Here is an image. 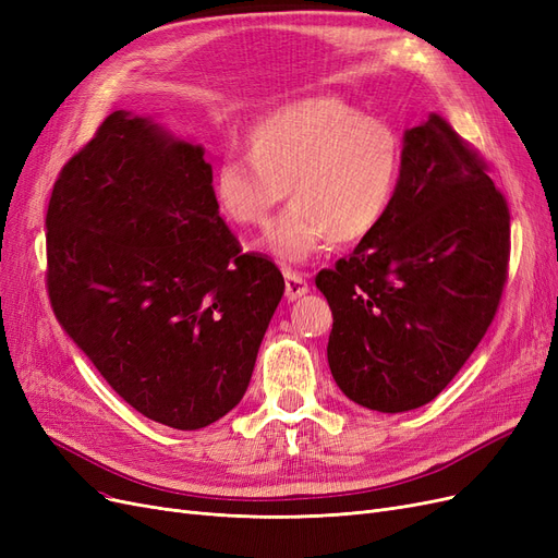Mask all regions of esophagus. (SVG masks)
Masks as SVG:
<instances>
[{
	"mask_svg": "<svg viewBox=\"0 0 558 558\" xmlns=\"http://www.w3.org/2000/svg\"><path fill=\"white\" fill-rule=\"evenodd\" d=\"M283 281H286V298L291 300V302L300 300L302 295L310 293V286H306L304 277L298 275V272H286Z\"/></svg>",
	"mask_w": 558,
	"mask_h": 558,
	"instance_id": "1",
	"label": "esophagus"
}]
</instances>
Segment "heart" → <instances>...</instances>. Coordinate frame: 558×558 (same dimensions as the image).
Here are the masks:
<instances>
[{
    "mask_svg": "<svg viewBox=\"0 0 558 558\" xmlns=\"http://www.w3.org/2000/svg\"><path fill=\"white\" fill-rule=\"evenodd\" d=\"M242 155L213 172V198L226 223L260 228L286 198L293 205L260 246L283 265L320 248L367 240L386 219L401 175L397 131L332 94H314L263 112L244 131Z\"/></svg>",
    "mask_w": 558,
    "mask_h": 558,
    "instance_id": "obj_1",
    "label": "heart"
}]
</instances>
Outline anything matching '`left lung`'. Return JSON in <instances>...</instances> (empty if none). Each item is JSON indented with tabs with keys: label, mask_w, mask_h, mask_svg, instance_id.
<instances>
[{
	"label": "left lung",
	"mask_w": 558,
	"mask_h": 558,
	"mask_svg": "<svg viewBox=\"0 0 558 558\" xmlns=\"http://www.w3.org/2000/svg\"><path fill=\"white\" fill-rule=\"evenodd\" d=\"M510 213L487 166L438 114L403 133L386 219L316 288L328 298L330 372L364 409L429 403L464 367L501 300Z\"/></svg>",
	"instance_id": "left-lung-1"
}]
</instances>
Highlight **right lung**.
Segmentation results:
<instances>
[{
	"label": "right lung",
	"mask_w": 558,
	"mask_h": 558,
	"mask_svg": "<svg viewBox=\"0 0 558 558\" xmlns=\"http://www.w3.org/2000/svg\"><path fill=\"white\" fill-rule=\"evenodd\" d=\"M57 320L129 407L194 432L233 411L283 295L219 217L203 145L118 110L48 203Z\"/></svg>",
	"instance_id": "1"
}]
</instances>
